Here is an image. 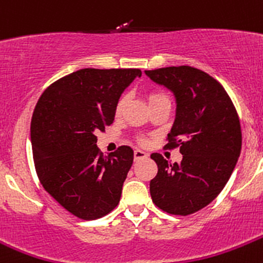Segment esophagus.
Listing matches in <instances>:
<instances>
[{"instance_id": "1", "label": "esophagus", "mask_w": 263, "mask_h": 263, "mask_svg": "<svg viewBox=\"0 0 263 263\" xmlns=\"http://www.w3.org/2000/svg\"><path fill=\"white\" fill-rule=\"evenodd\" d=\"M134 157H135V160H140V159H145V158H147V154L145 152H142V150L140 149H136L134 153Z\"/></svg>"}]
</instances>
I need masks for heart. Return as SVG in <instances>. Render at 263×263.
Here are the masks:
<instances>
[{
    "label": "heart",
    "instance_id": "b5f03b06",
    "mask_svg": "<svg viewBox=\"0 0 263 263\" xmlns=\"http://www.w3.org/2000/svg\"><path fill=\"white\" fill-rule=\"evenodd\" d=\"M160 96H163V95H160V93H152V95L149 96V101L154 100V99L160 98ZM124 104H126V96H122V98L119 99L118 103H117V105H116V113H117V114H119L122 110H123ZM141 141L144 142V140H141Z\"/></svg>",
    "mask_w": 263,
    "mask_h": 263
}]
</instances>
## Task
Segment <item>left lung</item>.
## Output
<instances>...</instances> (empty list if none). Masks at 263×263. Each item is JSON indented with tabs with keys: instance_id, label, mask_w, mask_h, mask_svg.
<instances>
[{
	"instance_id": "obj_1",
	"label": "left lung",
	"mask_w": 263,
	"mask_h": 263,
	"mask_svg": "<svg viewBox=\"0 0 263 263\" xmlns=\"http://www.w3.org/2000/svg\"><path fill=\"white\" fill-rule=\"evenodd\" d=\"M145 74L175 95L176 118L165 146H180L182 154L181 163L150 155L158 165L150 195L170 215H191L207 207L228 183L240 155V121L225 88L203 70L181 65Z\"/></svg>"
}]
</instances>
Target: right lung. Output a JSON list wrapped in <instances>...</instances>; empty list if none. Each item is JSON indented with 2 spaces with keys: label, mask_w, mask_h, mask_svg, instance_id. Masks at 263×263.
Here are the masks:
<instances>
[{
  "label": "right lung",
  "mask_w": 263,
  "mask_h": 263,
  "mask_svg": "<svg viewBox=\"0 0 263 263\" xmlns=\"http://www.w3.org/2000/svg\"><path fill=\"white\" fill-rule=\"evenodd\" d=\"M140 69H80L48 86L35 105L30 140L38 178L76 217L95 220L118 205L134 150L123 145L104 157L96 132L113 123Z\"/></svg>",
  "instance_id": "add662e5"
}]
</instances>
